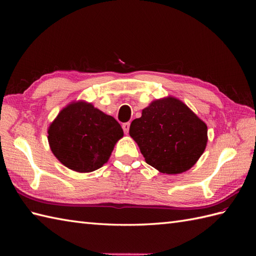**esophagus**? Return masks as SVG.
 Masks as SVG:
<instances>
[{"instance_id": "esophagus-1", "label": "esophagus", "mask_w": 256, "mask_h": 256, "mask_svg": "<svg viewBox=\"0 0 256 256\" xmlns=\"http://www.w3.org/2000/svg\"><path fill=\"white\" fill-rule=\"evenodd\" d=\"M122 130H124V132H125L126 134L129 132V128H130V124L129 122H125V124H122Z\"/></svg>"}]
</instances>
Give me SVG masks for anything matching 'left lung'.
<instances>
[{"instance_id": "left-lung-1", "label": "left lung", "mask_w": 256, "mask_h": 256, "mask_svg": "<svg viewBox=\"0 0 256 256\" xmlns=\"http://www.w3.org/2000/svg\"><path fill=\"white\" fill-rule=\"evenodd\" d=\"M129 134L138 143L146 164L164 174L188 171L202 156L207 126L180 100H154L132 120Z\"/></svg>"}]
</instances>
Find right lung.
Listing matches in <instances>:
<instances>
[{"mask_svg": "<svg viewBox=\"0 0 256 256\" xmlns=\"http://www.w3.org/2000/svg\"><path fill=\"white\" fill-rule=\"evenodd\" d=\"M51 150L62 164L80 173L92 172L109 160L124 136L114 118L84 102L62 110L48 130Z\"/></svg>", "mask_w": 256, "mask_h": 256, "instance_id": "right-lung-1", "label": "right lung"}]
</instances>
